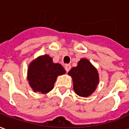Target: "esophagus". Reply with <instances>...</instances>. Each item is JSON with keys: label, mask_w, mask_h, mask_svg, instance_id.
I'll use <instances>...</instances> for the list:
<instances>
[{"label": "esophagus", "mask_w": 129, "mask_h": 129, "mask_svg": "<svg viewBox=\"0 0 129 129\" xmlns=\"http://www.w3.org/2000/svg\"><path fill=\"white\" fill-rule=\"evenodd\" d=\"M64 68H65V70H66V71L68 73V72H69V70H70L71 66H70V65L69 64H66L64 66Z\"/></svg>", "instance_id": "1"}]
</instances>
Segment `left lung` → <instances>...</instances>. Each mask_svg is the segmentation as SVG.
<instances>
[{
    "label": "left lung",
    "mask_w": 129,
    "mask_h": 129,
    "mask_svg": "<svg viewBox=\"0 0 129 129\" xmlns=\"http://www.w3.org/2000/svg\"><path fill=\"white\" fill-rule=\"evenodd\" d=\"M73 78L74 90L81 97H88L95 91L99 83L97 70L86 59H81L77 67L68 72Z\"/></svg>",
    "instance_id": "left-lung-1"
}]
</instances>
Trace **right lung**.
Here are the masks:
<instances>
[{"label":"right lung","mask_w":129,"mask_h":129,"mask_svg":"<svg viewBox=\"0 0 129 129\" xmlns=\"http://www.w3.org/2000/svg\"><path fill=\"white\" fill-rule=\"evenodd\" d=\"M65 73L61 65L53 63L48 55H43L29 64L27 79L34 92L45 94L53 89L57 76Z\"/></svg>","instance_id":"add662e5"}]
</instances>
